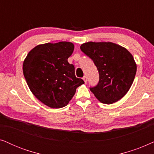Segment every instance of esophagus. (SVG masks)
<instances>
[{"instance_id": "34e87169", "label": "esophagus", "mask_w": 154, "mask_h": 154, "mask_svg": "<svg viewBox=\"0 0 154 154\" xmlns=\"http://www.w3.org/2000/svg\"><path fill=\"white\" fill-rule=\"evenodd\" d=\"M83 81H84V82H85V83H87V81H88V78H87V76H86V75H84L83 78Z\"/></svg>"}]
</instances>
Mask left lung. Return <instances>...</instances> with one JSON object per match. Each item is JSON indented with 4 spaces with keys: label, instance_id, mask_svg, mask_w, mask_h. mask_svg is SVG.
<instances>
[{
    "label": "left lung",
    "instance_id": "8db88e82",
    "mask_svg": "<svg viewBox=\"0 0 154 154\" xmlns=\"http://www.w3.org/2000/svg\"><path fill=\"white\" fill-rule=\"evenodd\" d=\"M81 51L93 61L100 75L99 83L90 90L102 103L111 104L125 95L135 76L137 65L125 48L111 42H88Z\"/></svg>",
    "mask_w": 154,
    "mask_h": 154
}]
</instances>
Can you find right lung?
I'll use <instances>...</instances> for the list:
<instances>
[{"mask_svg": "<svg viewBox=\"0 0 154 154\" xmlns=\"http://www.w3.org/2000/svg\"><path fill=\"white\" fill-rule=\"evenodd\" d=\"M74 45L70 42L45 43L33 48L23 63V73L29 89L38 100L53 109L68 104L83 79L75 75L68 62Z\"/></svg>", "mask_w": 154, "mask_h": 154, "instance_id": "right-lung-1", "label": "right lung"}]
</instances>
